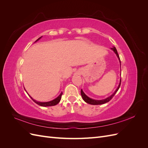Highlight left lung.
<instances>
[{
    "instance_id": "left-lung-1",
    "label": "left lung",
    "mask_w": 148,
    "mask_h": 148,
    "mask_svg": "<svg viewBox=\"0 0 148 148\" xmlns=\"http://www.w3.org/2000/svg\"><path fill=\"white\" fill-rule=\"evenodd\" d=\"M112 50L116 54V56H117V57H118L119 59V60L120 62V67H121V62H120V57H119V56L118 54V52H117V49H116V48L115 47H113L111 48ZM120 84H121V79H120V83H119V86L117 87V88L116 89V90L115 91V92L112 94V95H110V96H109L108 97L106 98V99H102V100H96V99H91V98L89 97L88 96H87L86 95H85L84 92H83V91L82 90V89H81V95L82 96V98L86 102V103H88V104H91V105H101V104H105V103L106 102H108L109 101H110L114 95H115V93L117 92V91L119 90V89L120 86Z\"/></svg>"
}]
</instances>
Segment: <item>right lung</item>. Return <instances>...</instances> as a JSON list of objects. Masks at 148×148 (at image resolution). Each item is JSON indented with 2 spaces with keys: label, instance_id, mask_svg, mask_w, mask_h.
Returning a JSON list of instances; mask_svg holds the SVG:
<instances>
[{
  "label": "right lung",
  "instance_id": "obj_1",
  "mask_svg": "<svg viewBox=\"0 0 148 148\" xmlns=\"http://www.w3.org/2000/svg\"><path fill=\"white\" fill-rule=\"evenodd\" d=\"M42 37V36H41L40 38H39L34 42H37L38 41H39V40L40 39H41ZM25 91H26V90H25ZM62 94H63V92H61V93L60 94L59 96H58L57 97H56V99H54L53 100H52V101H49V102H39V101H37L34 100V99H33V98L31 97L28 95H28H29V96L31 98V99H32V100H33L35 103H36V104H38L39 106H42V107H48V106H53L57 105V104H58V103H59V102L60 101L61 97H62Z\"/></svg>",
  "mask_w": 148,
  "mask_h": 148
}]
</instances>
